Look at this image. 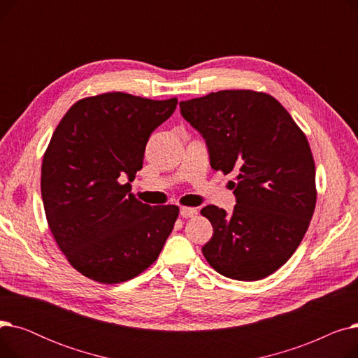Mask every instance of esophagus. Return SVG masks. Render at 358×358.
<instances>
[{
	"mask_svg": "<svg viewBox=\"0 0 358 358\" xmlns=\"http://www.w3.org/2000/svg\"><path fill=\"white\" fill-rule=\"evenodd\" d=\"M180 215H181V217H184V219L194 217V216L197 215V209H194V208H181Z\"/></svg>",
	"mask_w": 358,
	"mask_h": 358,
	"instance_id": "1",
	"label": "esophagus"
}]
</instances>
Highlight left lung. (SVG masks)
I'll list each match as a JSON object with an SVG mask.
<instances>
[{"label": "left lung", "mask_w": 358, "mask_h": 358, "mask_svg": "<svg viewBox=\"0 0 358 358\" xmlns=\"http://www.w3.org/2000/svg\"><path fill=\"white\" fill-rule=\"evenodd\" d=\"M182 117L209 146L210 165L234 173L238 201L231 216L201 209L213 236L201 248L222 275L261 280L294 254L316 206L315 161L303 130L273 96L223 90L180 101Z\"/></svg>", "instance_id": "1"}]
</instances>
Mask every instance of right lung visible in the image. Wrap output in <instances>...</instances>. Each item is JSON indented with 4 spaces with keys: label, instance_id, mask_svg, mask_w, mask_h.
<instances>
[{
    "label": "right lung",
    "instance_id": "obj_1",
    "mask_svg": "<svg viewBox=\"0 0 358 358\" xmlns=\"http://www.w3.org/2000/svg\"><path fill=\"white\" fill-rule=\"evenodd\" d=\"M178 100L103 92L78 100L55 129L42 162L49 229L69 264L103 285H117L157 261L180 209L143 204L130 193L150 134Z\"/></svg>",
    "mask_w": 358,
    "mask_h": 358
}]
</instances>
